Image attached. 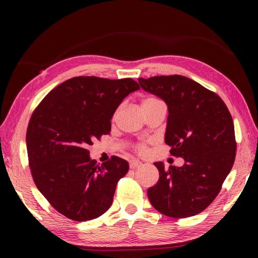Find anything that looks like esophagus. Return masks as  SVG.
I'll list each match as a JSON object with an SVG mask.
<instances>
[{
	"label": "esophagus",
	"instance_id": "1",
	"mask_svg": "<svg viewBox=\"0 0 258 258\" xmlns=\"http://www.w3.org/2000/svg\"><path fill=\"white\" fill-rule=\"evenodd\" d=\"M140 166H142V163L140 161H138V160H132V161L130 162V167L132 168V169L138 168Z\"/></svg>",
	"mask_w": 258,
	"mask_h": 258
}]
</instances>
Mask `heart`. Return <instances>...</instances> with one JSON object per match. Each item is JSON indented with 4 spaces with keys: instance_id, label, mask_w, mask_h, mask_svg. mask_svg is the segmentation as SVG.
Segmentation results:
<instances>
[{
    "instance_id": "b5f03b06",
    "label": "heart",
    "mask_w": 258,
    "mask_h": 258,
    "mask_svg": "<svg viewBox=\"0 0 258 258\" xmlns=\"http://www.w3.org/2000/svg\"><path fill=\"white\" fill-rule=\"evenodd\" d=\"M156 101H161L158 100V98L156 97H147L144 100L143 104H146V103H152V102H156ZM135 152L138 153V154L140 155H145L147 151H149V146H147V142H140V143H138L135 145L134 147Z\"/></svg>"
}]
</instances>
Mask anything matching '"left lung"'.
<instances>
[{
	"instance_id": "obj_1",
	"label": "left lung",
	"mask_w": 258,
	"mask_h": 258,
	"mask_svg": "<svg viewBox=\"0 0 258 258\" xmlns=\"http://www.w3.org/2000/svg\"><path fill=\"white\" fill-rule=\"evenodd\" d=\"M142 89L168 106L165 143L169 154L185 160L183 166L160 172L147 196L156 211L168 217L194 216L212 204L222 189L236 156L232 115L216 93L182 75L139 79Z\"/></svg>"
}]
</instances>
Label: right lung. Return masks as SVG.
<instances>
[{
  "label": "right lung",
  "mask_w": 258,
  "mask_h": 258,
  "mask_svg": "<svg viewBox=\"0 0 258 258\" xmlns=\"http://www.w3.org/2000/svg\"><path fill=\"white\" fill-rule=\"evenodd\" d=\"M139 89L133 79L76 76L53 89L33 111L26 131L33 180L70 220L90 221L111 207L128 163L113 155L98 165L89 146L109 134L115 109Z\"/></svg>",
  "instance_id": "add662e5"
}]
</instances>
